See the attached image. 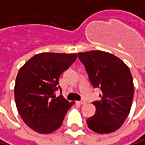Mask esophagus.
I'll return each mask as SVG.
<instances>
[{"label":"esophagus","instance_id":"obj_1","mask_svg":"<svg viewBox=\"0 0 145 145\" xmlns=\"http://www.w3.org/2000/svg\"><path fill=\"white\" fill-rule=\"evenodd\" d=\"M77 104H79V105H85L86 104V101H84V100H81V101H78V102H76Z\"/></svg>","mask_w":145,"mask_h":145}]
</instances>
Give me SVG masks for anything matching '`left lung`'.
Masks as SVG:
<instances>
[{
    "instance_id": "1",
    "label": "left lung",
    "mask_w": 145,
    "mask_h": 145,
    "mask_svg": "<svg viewBox=\"0 0 145 145\" xmlns=\"http://www.w3.org/2000/svg\"><path fill=\"white\" fill-rule=\"evenodd\" d=\"M93 87L100 88V99L93 104L95 115L87 120L95 133H110L119 129L129 115L133 99V76L128 66L116 56L90 51L77 53Z\"/></svg>"
}]
</instances>
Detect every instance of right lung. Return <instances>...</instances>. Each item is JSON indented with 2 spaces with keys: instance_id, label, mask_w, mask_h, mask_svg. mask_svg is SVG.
Returning a JSON list of instances; mask_svg holds the SVG:
<instances>
[{
  "instance_id": "1",
  "label": "right lung",
  "mask_w": 145,
  "mask_h": 145,
  "mask_svg": "<svg viewBox=\"0 0 145 145\" xmlns=\"http://www.w3.org/2000/svg\"><path fill=\"white\" fill-rule=\"evenodd\" d=\"M77 57V54L42 52L33 56L18 70L14 96L18 111L24 123L39 133H51L59 128L69 103L63 95L59 76Z\"/></svg>"
}]
</instances>
